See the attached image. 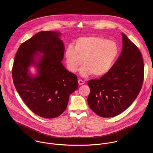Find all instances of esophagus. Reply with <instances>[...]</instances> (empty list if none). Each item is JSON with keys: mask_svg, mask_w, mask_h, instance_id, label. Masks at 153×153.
Masks as SVG:
<instances>
[{"mask_svg": "<svg viewBox=\"0 0 153 153\" xmlns=\"http://www.w3.org/2000/svg\"><path fill=\"white\" fill-rule=\"evenodd\" d=\"M85 82L83 81V80H81V79H79L78 80V84L79 85H82L83 84H84Z\"/></svg>", "mask_w": 153, "mask_h": 153, "instance_id": "obj_1", "label": "esophagus"}]
</instances>
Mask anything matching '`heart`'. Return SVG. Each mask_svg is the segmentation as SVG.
<instances>
[{
    "instance_id": "1",
    "label": "heart",
    "mask_w": 153,
    "mask_h": 153,
    "mask_svg": "<svg viewBox=\"0 0 153 153\" xmlns=\"http://www.w3.org/2000/svg\"><path fill=\"white\" fill-rule=\"evenodd\" d=\"M119 55V47L112 41L95 36H84L77 39L74 47L69 45L65 53L68 69L76 72L84 64L80 74L87 77L93 74L101 77L107 74L114 65Z\"/></svg>"
}]
</instances>
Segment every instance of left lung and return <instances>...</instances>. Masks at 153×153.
<instances>
[{"instance_id": "obj_1", "label": "left lung", "mask_w": 153, "mask_h": 153, "mask_svg": "<svg viewBox=\"0 0 153 153\" xmlns=\"http://www.w3.org/2000/svg\"><path fill=\"white\" fill-rule=\"evenodd\" d=\"M122 52L109 72L88 82V104L96 114L112 117L128 108L140 93L144 66L138 48L122 33Z\"/></svg>"}]
</instances>
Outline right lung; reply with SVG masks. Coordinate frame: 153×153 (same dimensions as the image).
Returning a JSON list of instances; mask_svg holds the SVG:
<instances>
[{
	"instance_id": "obj_1",
	"label": "right lung",
	"mask_w": 153,
	"mask_h": 153,
	"mask_svg": "<svg viewBox=\"0 0 153 153\" xmlns=\"http://www.w3.org/2000/svg\"><path fill=\"white\" fill-rule=\"evenodd\" d=\"M56 31H41L21 44L13 62L12 78L22 100L36 115L59 116L69 95L77 89V76L63 65L65 47ZM34 66L37 74H32Z\"/></svg>"
}]
</instances>
